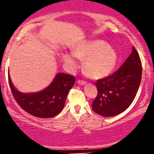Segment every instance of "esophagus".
<instances>
[{"label":"esophagus","instance_id":"esophagus-1","mask_svg":"<svg viewBox=\"0 0 154 154\" xmlns=\"http://www.w3.org/2000/svg\"><path fill=\"white\" fill-rule=\"evenodd\" d=\"M77 83H78L79 85H84L86 84V82L84 80H81V79H79L78 81H77Z\"/></svg>","mask_w":154,"mask_h":154}]
</instances>
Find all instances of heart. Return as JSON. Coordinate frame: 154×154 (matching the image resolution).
Returning a JSON list of instances; mask_svg holds the SVG:
<instances>
[{"label": "heart", "mask_w": 154, "mask_h": 154, "mask_svg": "<svg viewBox=\"0 0 154 154\" xmlns=\"http://www.w3.org/2000/svg\"><path fill=\"white\" fill-rule=\"evenodd\" d=\"M74 54L65 53L63 60L71 69L79 66L77 57L84 60L85 72L90 77L100 79L106 77L113 71L117 63V54L105 41L93 40L79 44L75 48Z\"/></svg>", "instance_id": "1"}]
</instances>
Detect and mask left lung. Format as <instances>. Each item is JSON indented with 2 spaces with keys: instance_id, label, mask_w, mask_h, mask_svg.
Instances as JSON below:
<instances>
[{
  "instance_id": "1",
  "label": "left lung",
  "mask_w": 154,
  "mask_h": 154,
  "mask_svg": "<svg viewBox=\"0 0 154 154\" xmlns=\"http://www.w3.org/2000/svg\"><path fill=\"white\" fill-rule=\"evenodd\" d=\"M141 77L142 63L132 46V54L117 71L95 82L98 95L92 103L93 110L107 117L123 112L133 101Z\"/></svg>"
}]
</instances>
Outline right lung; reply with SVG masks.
I'll list each match as a JSON object with an SVG mask.
<instances>
[{"label":"right lung","instance_id":"add662e5","mask_svg":"<svg viewBox=\"0 0 154 154\" xmlns=\"http://www.w3.org/2000/svg\"><path fill=\"white\" fill-rule=\"evenodd\" d=\"M8 82L14 98L23 110L38 118L54 117L64 106L69 91L75 84V77L59 73L43 91L34 93H23L17 91L8 75Z\"/></svg>","mask_w":154,"mask_h":154}]
</instances>
